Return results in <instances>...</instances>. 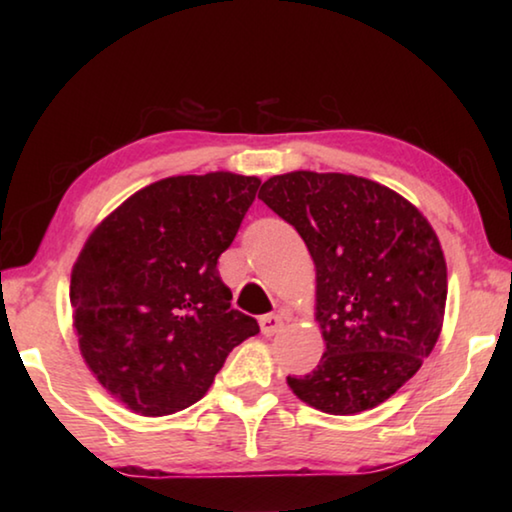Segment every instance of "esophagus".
I'll use <instances>...</instances> for the list:
<instances>
[{"label":"esophagus","mask_w":512,"mask_h":512,"mask_svg":"<svg viewBox=\"0 0 512 512\" xmlns=\"http://www.w3.org/2000/svg\"><path fill=\"white\" fill-rule=\"evenodd\" d=\"M284 318L280 314H266L259 318V329H262L264 336H273L282 329Z\"/></svg>","instance_id":"obj_1"}]
</instances>
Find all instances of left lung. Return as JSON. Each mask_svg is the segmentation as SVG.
<instances>
[{
    "label": "left lung",
    "instance_id": "obj_1",
    "mask_svg": "<svg viewBox=\"0 0 512 512\" xmlns=\"http://www.w3.org/2000/svg\"><path fill=\"white\" fill-rule=\"evenodd\" d=\"M259 198L298 230L316 266L318 366L287 384L329 415L370 411L397 393L443 329L447 264L413 203L352 173L291 171Z\"/></svg>",
    "mask_w": 512,
    "mask_h": 512
}]
</instances>
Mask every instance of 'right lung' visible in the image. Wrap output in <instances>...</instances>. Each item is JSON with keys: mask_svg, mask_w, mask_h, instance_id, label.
Masks as SVG:
<instances>
[{"mask_svg": "<svg viewBox=\"0 0 512 512\" xmlns=\"http://www.w3.org/2000/svg\"><path fill=\"white\" fill-rule=\"evenodd\" d=\"M257 176H171L135 192L90 232L69 302L85 366L146 418L187 409L210 391L232 348L259 325L230 307L216 271Z\"/></svg>", "mask_w": 512, "mask_h": 512, "instance_id": "1", "label": "right lung"}]
</instances>
